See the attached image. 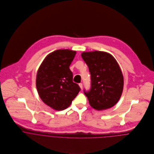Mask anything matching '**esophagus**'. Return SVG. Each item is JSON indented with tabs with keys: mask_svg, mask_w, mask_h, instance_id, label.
Returning a JSON list of instances; mask_svg holds the SVG:
<instances>
[{
	"mask_svg": "<svg viewBox=\"0 0 154 154\" xmlns=\"http://www.w3.org/2000/svg\"><path fill=\"white\" fill-rule=\"evenodd\" d=\"M79 85L80 88L82 89V88H83V84H82V83H80V84H79Z\"/></svg>",
	"mask_w": 154,
	"mask_h": 154,
	"instance_id": "34e87169",
	"label": "esophagus"
}]
</instances>
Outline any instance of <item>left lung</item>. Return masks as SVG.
<instances>
[{
    "instance_id": "8db88e82",
    "label": "left lung",
    "mask_w": 154,
    "mask_h": 154,
    "mask_svg": "<svg viewBox=\"0 0 154 154\" xmlns=\"http://www.w3.org/2000/svg\"><path fill=\"white\" fill-rule=\"evenodd\" d=\"M81 56L91 74V88L84 91L89 104L98 110L113 107L122 95L124 84L117 62L110 54L104 51L84 52Z\"/></svg>"
}]
</instances>
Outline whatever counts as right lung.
I'll return each instance as SVG.
<instances>
[{
  "mask_svg": "<svg viewBox=\"0 0 154 154\" xmlns=\"http://www.w3.org/2000/svg\"><path fill=\"white\" fill-rule=\"evenodd\" d=\"M76 53L68 49L57 50L47 56L38 70L36 87L39 96L54 110L67 109L81 91L73 82L69 69Z\"/></svg>",
  "mask_w": 154,
  "mask_h": 154,
  "instance_id": "obj_1",
  "label": "right lung"
}]
</instances>
